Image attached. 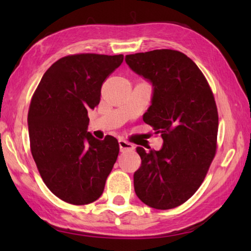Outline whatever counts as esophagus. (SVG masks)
I'll return each instance as SVG.
<instances>
[{"mask_svg": "<svg viewBox=\"0 0 251 251\" xmlns=\"http://www.w3.org/2000/svg\"><path fill=\"white\" fill-rule=\"evenodd\" d=\"M118 143H120L121 151H133L134 150L133 144L126 142V141H124V139H121V141Z\"/></svg>", "mask_w": 251, "mask_h": 251, "instance_id": "esophagus-1", "label": "esophagus"}]
</instances>
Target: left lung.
Here are the masks:
<instances>
[{
	"instance_id": "8db88e82",
	"label": "left lung",
	"mask_w": 251,
	"mask_h": 251,
	"mask_svg": "<svg viewBox=\"0 0 251 251\" xmlns=\"http://www.w3.org/2000/svg\"><path fill=\"white\" fill-rule=\"evenodd\" d=\"M125 61L154 86L143 120L164 141L160 151L136 148L142 165L134 174L135 193L147 206L172 209L197 192L216 155L215 97L202 72L179 50L130 54Z\"/></svg>"
}]
</instances>
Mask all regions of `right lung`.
Returning <instances> with one entry per match:
<instances>
[{"label":"right lung","instance_id":"obj_1","mask_svg":"<svg viewBox=\"0 0 251 251\" xmlns=\"http://www.w3.org/2000/svg\"><path fill=\"white\" fill-rule=\"evenodd\" d=\"M124 56L75 54L45 72L29 104L31 152L42 179L55 196L87 205L104 192L120 152L115 137L99 141L87 131V110L100 100L101 85Z\"/></svg>","mask_w":251,"mask_h":251}]
</instances>
